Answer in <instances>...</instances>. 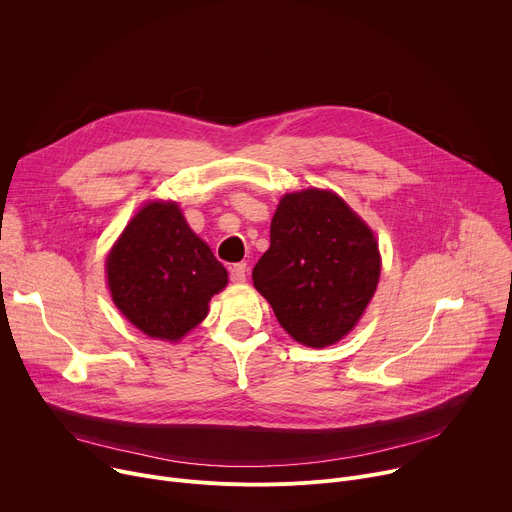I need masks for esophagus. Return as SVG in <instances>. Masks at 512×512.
<instances>
[{"label": "esophagus", "instance_id": "esophagus-1", "mask_svg": "<svg viewBox=\"0 0 512 512\" xmlns=\"http://www.w3.org/2000/svg\"><path fill=\"white\" fill-rule=\"evenodd\" d=\"M247 280V265L245 263H237L230 267V282L232 284H243Z\"/></svg>", "mask_w": 512, "mask_h": 512}]
</instances>
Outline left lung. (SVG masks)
<instances>
[{"mask_svg": "<svg viewBox=\"0 0 512 512\" xmlns=\"http://www.w3.org/2000/svg\"><path fill=\"white\" fill-rule=\"evenodd\" d=\"M269 235L253 284L277 322L306 347L341 341L378 288L374 232L337 194L308 188L280 200Z\"/></svg>", "mask_w": 512, "mask_h": 512, "instance_id": "1", "label": "left lung"}]
</instances>
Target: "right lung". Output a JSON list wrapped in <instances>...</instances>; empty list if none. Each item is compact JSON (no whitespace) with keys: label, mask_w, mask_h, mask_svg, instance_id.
Segmentation results:
<instances>
[{"label":"right lung","mask_w":512,"mask_h":512,"mask_svg":"<svg viewBox=\"0 0 512 512\" xmlns=\"http://www.w3.org/2000/svg\"><path fill=\"white\" fill-rule=\"evenodd\" d=\"M108 288L138 331L179 341L206 318L208 302L228 284L210 247L175 202H149L126 224L108 259Z\"/></svg>","instance_id":"add662e5"}]
</instances>
